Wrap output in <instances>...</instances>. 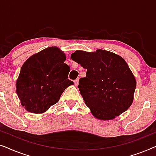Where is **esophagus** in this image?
<instances>
[{
    "mask_svg": "<svg viewBox=\"0 0 156 156\" xmlns=\"http://www.w3.org/2000/svg\"><path fill=\"white\" fill-rule=\"evenodd\" d=\"M74 84H75V86H77L78 84H79V78L74 80Z\"/></svg>",
    "mask_w": 156,
    "mask_h": 156,
    "instance_id": "obj_1",
    "label": "esophagus"
}]
</instances>
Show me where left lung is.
Segmentation results:
<instances>
[{
	"label": "left lung",
	"instance_id": "left-lung-1",
	"mask_svg": "<svg viewBox=\"0 0 156 156\" xmlns=\"http://www.w3.org/2000/svg\"><path fill=\"white\" fill-rule=\"evenodd\" d=\"M71 58L87 70L78 87L95 118L112 120L131 106L136 80L122 57L99 49L92 52L76 50Z\"/></svg>",
	"mask_w": 156,
	"mask_h": 156
}]
</instances>
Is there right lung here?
<instances>
[{
	"mask_svg": "<svg viewBox=\"0 0 156 156\" xmlns=\"http://www.w3.org/2000/svg\"><path fill=\"white\" fill-rule=\"evenodd\" d=\"M66 55L57 47H50L30 57L21 67L16 92L25 109L43 114L57 104L62 94L74 82L69 80L70 68Z\"/></svg>",
	"mask_w": 156,
	"mask_h": 156,
	"instance_id": "right-lung-1",
	"label": "right lung"
}]
</instances>
